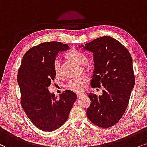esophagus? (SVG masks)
Segmentation results:
<instances>
[{
  "label": "esophagus",
  "instance_id": "obj_1",
  "mask_svg": "<svg viewBox=\"0 0 147 147\" xmlns=\"http://www.w3.org/2000/svg\"><path fill=\"white\" fill-rule=\"evenodd\" d=\"M77 95L78 98H80L81 97L84 96V95H85V94L83 93H77Z\"/></svg>",
  "mask_w": 147,
  "mask_h": 147
}]
</instances>
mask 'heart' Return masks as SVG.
Masks as SVG:
<instances>
[{
  "instance_id": "b5f03b06",
  "label": "heart",
  "mask_w": 147,
  "mask_h": 147,
  "mask_svg": "<svg viewBox=\"0 0 147 147\" xmlns=\"http://www.w3.org/2000/svg\"><path fill=\"white\" fill-rule=\"evenodd\" d=\"M65 57L67 59L72 60L79 64H81V67L85 71H89L91 70L92 66L89 62L86 61L87 56L85 53L78 50H72L66 54ZM54 72L56 77H59L60 75V68L59 62L56 60L53 65ZM86 82V77L84 76L71 79L66 85V87L71 91L79 92L83 90L85 87V83Z\"/></svg>"
}]
</instances>
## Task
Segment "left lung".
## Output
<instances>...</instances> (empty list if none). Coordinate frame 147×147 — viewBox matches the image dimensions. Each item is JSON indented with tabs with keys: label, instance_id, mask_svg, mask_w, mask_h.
I'll list each match as a JSON object with an SVG mask.
<instances>
[{
	"label": "left lung",
	"instance_id": "obj_1",
	"mask_svg": "<svg viewBox=\"0 0 147 147\" xmlns=\"http://www.w3.org/2000/svg\"><path fill=\"white\" fill-rule=\"evenodd\" d=\"M81 48L93 53L91 87H105L101 95L88 94L91 104L87 116L96 126L109 128L118 122L128 105L135 83L132 56L126 47L110 36L95 39Z\"/></svg>",
	"mask_w": 147,
	"mask_h": 147
}]
</instances>
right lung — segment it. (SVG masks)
<instances>
[{"label": "right lung", "mask_w": 147, "mask_h": 147, "mask_svg": "<svg viewBox=\"0 0 147 147\" xmlns=\"http://www.w3.org/2000/svg\"><path fill=\"white\" fill-rule=\"evenodd\" d=\"M68 49L67 44L58 42L37 45L24 54L18 70L21 107L31 122L46 132L55 130L66 122L77 99V95L69 90L58 99L48 89L56 77L53 65L56 55Z\"/></svg>", "instance_id": "add662e5"}]
</instances>
